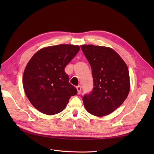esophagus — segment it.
<instances>
[{
    "label": "esophagus",
    "mask_w": 154,
    "mask_h": 154,
    "mask_svg": "<svg viewBox=\"0 0 154 154\" xmlns=\"http://www.w3.org/2000/svg\"><path fill=\"white\" fill-rule=\"evenodd\" d=\"M76 88L77 90V94H79L81 93V86H77Z\"/></svg>",
    "instance_id": "esophagus-1"
}]
</instances>
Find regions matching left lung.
Returning a JSON list of instances; mask_svg holds the SVG:
<instances>
[{
	"instance_id": "left-lung-1",
	"label": "left lung",
	"mask_w": 154,
	"mask_h": 154,
	"mask_svg": "<svg viewBox=\"0 0 154 154\" xmlns=\"http://www.w3.org/2000/svg\"><path fill=\"white\" fill-rule=\"evenodd\" d=\"M81 48L92 69L94 86L92 92L83 97L84 106L94 116L109 115L128 95V69L112 48L94 45H82Z\"/></svg>"
}]
</instances>
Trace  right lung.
Returning a JSON list of instances; mask_svg holds the SVG:
<instances>
[{
    "label": "right lung",
    "instance_id": "add662e5",
    "mask_svg": "<svg viewBox=\"0 0 154 154\" xmlns=\"http://www.w3.org/2000/svg\"><path fill=\"white\" fill-rule=\"evenodd\" d=\"M79 50V45H51L38 50L28 61L23 87L28 100L40 112L47 115L60 113L70 97L77 93L64 69Z\"/></svg>",
    "mask_w": 154,
    "mask_h": 154
}]
</instances>
